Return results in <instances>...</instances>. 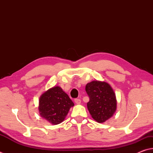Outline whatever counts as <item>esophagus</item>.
Wrapping results in <instances>:
<instances>
[{"instance_id":"obj_1","label":"esophagus","mask_w":153,"mask_h":153,"mask_svg":"<svg viewBox=\"0 0 153 153\" xmlns=\"http://www.w3.org/2000/svg\"><path fill=\"white\" fill-rule=\"evenodd\" d=\"M74 102H75L76 105H80V104L81 103V100L79 99H76L75 100H74Z\"/></svg>"}]
</instances>
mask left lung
<instances>
[{
  "instance_id": "8db88e82",
  "label": "left lung",
  "mask_w": 153,
  "mask_h": 153,
  "mask_svg": "<svg viewBox=\"0 0 153 153\" xmlns=\"http://www.w3.org/2000/svg\"><path fill=\"white\" fill-rule=\"evenodd\" d=\"M85 90L90 98L88 110L94 120L102 123L113 116L117 110V99L108 83L93 80L87 83Z\"/></svg>"
}]
</instances>
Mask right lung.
<instances>
[{
	"mask_svg": "<svg viewBox=\"0 0 153 153\" xmlns=\"http://www.w3.org/2000/svg\"><path fill=\"white\" fill-rule=\"evenodd\" d=\"M73 106V102L62 88L54 86L40 97L39 114L52 125H59L65 119L69 110Z\"/></svg>",
	"mask_w": 153,
	"mask_h": 153,
	"instance_id": "add662e5",
	"label": "right lung"
}]
</instances>
